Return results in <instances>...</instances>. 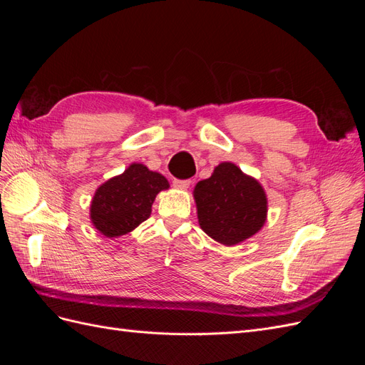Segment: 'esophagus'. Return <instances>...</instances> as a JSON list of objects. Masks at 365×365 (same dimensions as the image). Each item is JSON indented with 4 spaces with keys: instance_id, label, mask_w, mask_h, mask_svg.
Instances as JSON below:
<instances>
[{
    "instance_id": "1",
    "label": "esophagus",
    "mask_w": 365,
    "mask_h": 365,
    "mask_svg": "<svg viewBox=\"0 0 365 365\" xmlns=\"http://www.w3.org/2000/svg\"><path fill=\"white\" fill-rule=\"evenodd\" d=\"M192 180H173V187L176 189H189Z\"/></svg>"
}]
</instances>
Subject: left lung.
<instances>
[{
  "mask_svg": "<svg viewBox=\"0 0 365 365\" xmlns=\"http://www.w3.org/2000/svg\"><path fill=\"white\" fill-rule=\"evenodd\" d=\"M193 196L201 228L227 247L254 236L267 220L263 187L233 163L216 165L210 178L196 184Z\"/></svg>",
  "mask_w": 365,
  "mask_h": 365,
  "instance_id": "obj_1",
  "label": "left lung"
}]
</instances>
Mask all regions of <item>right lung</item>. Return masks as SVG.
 <instances>
[{
    "mask_svg": "<svg viewBox=\"0 0 365 365\" xmlns=\"http://www.w3.org/2000/svg\"><path fill=\"white\" fill-rule=\"evenodd\" d=\"M165 189L169 181L161 173L132 163L96 190L90 207L91 222L106 237L128 235L150 216L153 201Z\"/></svg>",
    "mask_w": 365,
    "mask_h": 365,
    "instance_id": "obj_1",
    "label": "right lung"
}]
</instances>
